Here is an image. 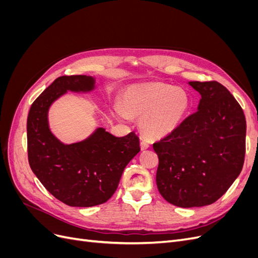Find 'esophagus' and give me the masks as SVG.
<instances>
[{"label": "esophagus", "mask_w": 258, "mask_h": 258, "mask_svg": "<svg viewBox=\"0 0 258 258\" xmlns=\"http://www.w3.org/2000/svg\"><path fill=\"white\" fill-rule=\"evenodd\" d=\"M150 146H151V143L148 142L147 140H142V141H141V150H143V151L147 150V148Z\"/></svg>", "instance_id": "esophagus-1"}]
</instances>
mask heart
Wrapping results in <instances>:
<instances>
[{"label":"heart","instance_id":"b5f03b06","mask_svg":"<svg viewBox=\"0 0 258 258\" xmlns=\"http://www.w3.org/2000/svg\"><path fill=\"white\" fill-rule=\"evenodd\" d=\"M191 106L188 92L173 85L158 82L131 85L122 96V108L116 114L122 119L129 116L140 119V128L151 139H160L175 131Z\"/></svg>","mask_w":258,"mask_h":258}]
</instances>
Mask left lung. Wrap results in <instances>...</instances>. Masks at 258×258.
<instances>
[{"instance_id":"left-lung-1","label":"left lung","mask_w":258,"mask_h":258,"mask_svg":"<svg viewBox=\"0 0 258 258\" xmlns=\"http://www.w3.org/2000/svg\"><path fill=\"white\" fill-rule=\"evenodd\" d=\"M188 84L201 96L198 111L153 144L158 190L181 208L220 199L239 176L245 155L246 121L237 100L215 81Z\"/></svg>"}]
</instances>
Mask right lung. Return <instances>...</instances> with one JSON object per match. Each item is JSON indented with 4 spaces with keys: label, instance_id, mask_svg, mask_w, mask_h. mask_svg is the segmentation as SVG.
I'll return each mask as SVG.
<instances>
[{
    "label": "right lung",
    "instance_id": "obj_1",
    "mask_svg": "<svg viewBox=\"0 0 258 258\" xmlns=\"http://www.w3.org/2000/svg\"><path fill=\"white\" fill-rule=\"evenodd\" d=\"M95 88L92 76H60L37 97L28 115L30 167L53 197L71 207L106 202L117 189L124 168L140 152L135 132L117 138L100 127L72 144L53 136L48 122L50 105L68 91L90 92Z\"/></svg>",
    "mask_w": 258,
    "mask_h": 258
}]
</instances>
